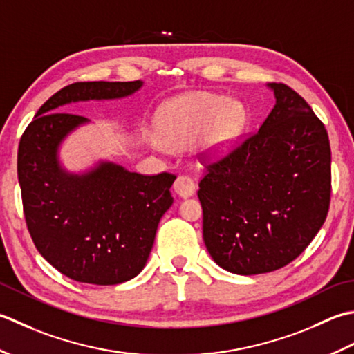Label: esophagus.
Wrapping results in <instances>:
<instances>
[{
    "mask_svg": "<svg viewBox=\"0 0 354 354\" xmlns=\"http://www.w3.org/2000/svg\"><path fill=\"white\" fill-rule=\"evenodd\" d=\"M174 191L180 197L187 198L196 191V183H194V180L189 176H178L174 182Z\"/></svg>",
    "mask_w": 354,
    "mask_h": 354,
    "instance_id": "34e87169",
    "label": "esophagus"
}]
</instances>
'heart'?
<instances>
[{"label": "heart", "instance_id": "b5f03b06", "mask_svg": "<svg viewBox=\"0 0 354 354\" xmlns=\"http://www.w3.org/2000/svg\"><path fill=\"white\" fill-rule=\"evenodd\" d=\"M243 108L214 93H189L162 106L156 134L162 147L182 149L196 142L206 157H220L232 148L243 127Z\"/></svg>", "mask_w": 354, "mask_h": 354}]
</instances>
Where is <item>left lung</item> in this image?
I'll use <instances>...</instances> for the list:
<instances>
[{"label":"left lung","mask_w":354,"mask_h":354,"mask_svg":"<svg viewBox=\"0 0 354 354\" xmlns=\"http://www.w3.org/2000/svg\"><path fill=\"white\" fill-rule=\"evenodd\" d=\"M275 106L255 134L200 180L203 240L220 268L258 275L299 257L327 218V129L297 91L269 84Z\"/></svg>","instance_id":"8db88e82"}]
</instances>
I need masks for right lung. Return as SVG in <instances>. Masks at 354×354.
Wrapping results in <instances>:
<instances>
[{
  "mask_svg": "<svg viewBox=\"0 0 354 354\" xmlns=\"http://www.w3.org/2000/svg\"><path fill=\"white\" fill-rule=\"evenodd\" d=\"M143 85L76 82L42 105L19 140L18 180L27 229L39 254L77 283L113 286L139 275L158 221L171 207L174 174L142 176L100 160L75 174L59 163V147L88 119L61 111L85 100L122 99Z\"/></svg>",
  "mask_w": 354,
  "mask_h": 354,
  "instance_id": "obj_1",
  "label": "right lung"
}]
</instances>
